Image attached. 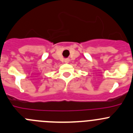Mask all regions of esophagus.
I'll list each match as a JSON object with an SVG mask.
<instances>
[{
	"label": "esophagus",
	"instance_id": "obj_1",
	"mask_svg": "<svg viewBox=\"0 0 133 133\" xmlns=\"http://www.w3.org/2000/svg\"><path fill=\"white\" fill-rule=\"evenodd\" d=\"M69 59H65V63H69Z\"/></svg>",
	"mask_w": 133,
	"mask_h": 133
}]
</instances>
